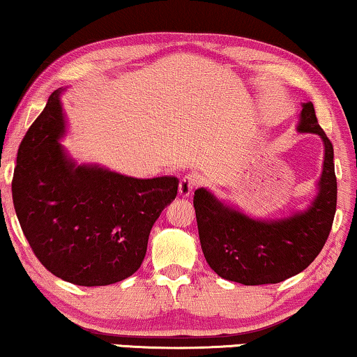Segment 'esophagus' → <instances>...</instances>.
<instances>
[{
	"label": "esophagus",
	"instance_id": "esophagus-1",
	"mask_svg": "<svg viewBox=\"0 0 357 357\" xmlns=\"http://www.w3.org/2000/svg\"><path fill=\"white\" fill-rule=\"evenodd\" d=\"M195 185H197V178L194 174H188V176H184L179 181V195L189 197L195 189Z\"/></svg>",
	"mask_w": 357,
	"mask_h": 357
}]
</instances>
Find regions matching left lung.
<instances>
[{
	"mask_svg": "<svg viewBox=\"0 0 357 357\" xmlns=\"http://www.w3.org/2000/svg\"><path fill=\"white\" fill-rule=\"evenodd\" d=\"M296 130L324 141L319 190L305 211L280 220H255L218 200L210 190H195L202 252L220 278L243 285L279 284L305 271L326 245L337 210L333 146L317 123L312 102L303 104Z\"/></svg>",
	"mask_w": 357,
	"mask_h": 357,
	"instance_id": "left-lung-1",
	"label": "left lung"
}]
</instances>
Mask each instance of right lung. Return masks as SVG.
<instances>
[{"label":"right lung","instance_id":"obj_1","mask_svg":"<svg viewBox=\"0 0 357 357\" xmlns=\"http://www.w3.org/2000/svg\"><path fill=\"white\" fill-rule=\"evenodd\" d=\"M61 93L50 96L19 146L15 215L50 273L75 285H110L141 268L153 222L174 200L179 181L77 165L59 142L66 135Z\"/></svg>","mask_w":357,"mask_h":357}]
</instances>
